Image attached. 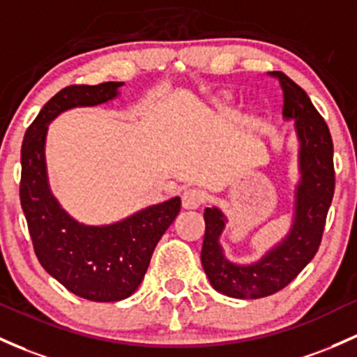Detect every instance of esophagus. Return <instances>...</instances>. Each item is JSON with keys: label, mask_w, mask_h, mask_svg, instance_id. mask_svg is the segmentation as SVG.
<instances>
[{"label": "esophagus", "mask_w": 357, "mask_h": 357, "mask_svg": "<svg viewBox=\"0 0 357 357\" xmlns=\"http://www.w3.org/2000/svg\"><path fill=\"white\" fill-rule=\"evenodd\" d=\"M203 202H205V195L199 190H186L181 197V203L186 210L198 208Z\"/></svg>", "instance_id": "obj_1"}]
</instances>
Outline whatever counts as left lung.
Returning a JSON list of instances; mask_svg holds the SVG:
<instances>
[{"label":"left lung","mask_w":357,"mask_h":357,"mask_svg":"<svg viewBox=\"0 0 357 357\" xmlns=\"http://www.w3.org/2000/svg\"><path fill=\"white\" fill-rule=\"evenodd\" d=\"M283 88V120L293 121L298 140V181L293 190L288 232L252 262L227 259L220 237L229 218L218 206L205 208L202 266L222 295L256 300L291 283L319 250L328 206L334 197V146L320 113L307 93L283 73H271Z\"/></svg>","instance_id":"obj_1"}]
</instances>
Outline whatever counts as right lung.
<instances>
[{"mask_svg":"<svg viewBox=\"0 0 357 357\" xmlns=\"http://www.w3.org/2000/svg\"><path fill=\"white\" fill-rule=\"evenodd\" d=\"M123 84L68 86L44 105L22 144L20 202L35 254L62 287L91 301H120L135 293L155 245L181 208V198L174 197L121 220L89 225L70 217L50 190L45 160L49 125L68 109L113 101Z\"/></svg>","mask_w":357,"mask_h":357,"instance_id":"right-lung-1","label":"right lung"}]
</instances>
